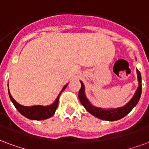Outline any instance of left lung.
Segmentation results:
<instances>
[{"instance_id": "1", "label": "left lung", "mask_w": 149, "mask_h": 149, "mask_svg": "<svg viewBox=\"0 0 149 149\" xmlns=\"http://www.w3.org/2000/svg\"><path fill=\"white\" fill-rule=\"evenodd\" d=\"M138 77V82H139V86L136 93L132 98V100L128 102L125 106L117 108V109H104L101 108H97L93 105H92L91 103L88 101L87 97H85L84 94V84L81 81V87L79 91L78 97L80 99L81 104L85 108V109L88 112L91 113L92 115L96 116L97 118L101 119L104 120H109V121H113V120H117L123 118L124 116L128 114L131 112V110L137 104L138 101L141 98V91H142V85H141V72L138 69H136Z\"/></svg>"}]
</instances>
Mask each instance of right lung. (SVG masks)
Returning a JSON list of instances; mask_svg holds the SVG:
<instances>
[{
  "instance_id": "1",
  "label": "right lung",
  "mask_w": 149,
  "mask_h": 149,
  "mask_svg": "<svg viewBox=\"0 0 149 149\" xmlns=\"http://www.w3.org/2000/svg\"><path fill=\"white\" fill-rule=\"evenodd\" d=\"M67 85L68 84H66L65 87L62 88V91L65 90V88L67 87ZM62 91L61 92V93L59 94L57 98L56 99L54 103L50 104L49 106H41V105H35V106L31 107L23 106L20 104H18L17 101H15V100L13 98L11 94L9 93V91H8V95L10 97V100H12V102L13 103L14 106L16 107V109L18 110V112H20L21 115H23L26 118L30 119V120H45V119L49 118L52 116L54 115L56 109H57V106H58L59 97L61 96Z\"/></svg>"
}]
</instances>
